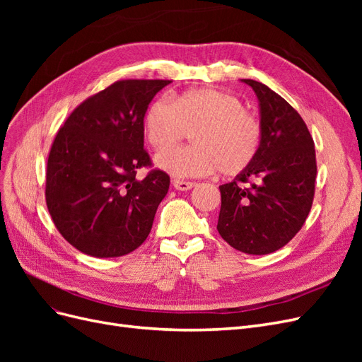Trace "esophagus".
I'll return each mask as SVG.
<instances>
[{"mask_svg":"<svg viewBox=\"0 0 362 362\" xmlns=\"http://www.w3.org/2000/svg\"><path fill=\"white\" fill-rule=\"evenodd\" d=\"M172 184H173V187L177 189V190H181V192H184V190H190L193 185H194V182H192V181H184V180H173L172 181Z\"/></svg>","mask_w":362,"mask_h":362,"instance_id":"esophagus-1","label":"esophagus"}]
</instances>
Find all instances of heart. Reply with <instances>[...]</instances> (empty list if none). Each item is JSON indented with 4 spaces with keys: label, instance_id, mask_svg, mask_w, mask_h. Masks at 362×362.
<instances>
[{
    "label": "heart",
    "instance_id": "obj_1",
    "mask_svg": "<svg viewBox=\"0 0 362 362\" xmlns=\"http://www.w3.org/2000/svg\"><path fill=\"white\" fill-rule=\"evenodd\" d=\"M145 131L157 151L192 134L194 146L157 157L158 166L175 177H204L216 170L237 177L252 166L262 141L259 119L246 112L240 98L214 89L187 90L175 103L158 98L146 110Z\"/></svg>",
    "mask_w": 362,
    "mask_h": 362
}]
</instances>
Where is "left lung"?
<instances>
[{
    "instance_id": "left-lung-1",
    "label": "left lung",
    "mask_w": 362,
    "mask_h": 362,
    "mask_svg": "<svg viewBox=\"0 0 362 362\" xmlns=\"http://www.w3.org/2000/svg\"><path fill=\"white\" fill-rule=\"evenodd\" d=\"M258 96L262 141L255 161L221 185L217 231L249 255L272 254L300 231L314 201V140L294 108L266 84L243 80Z\"/></svg>"
}]
</instances>
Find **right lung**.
Segmentation results:
<instances>
[{
    "instance_id": "add662e5",
    "label": "right lung",
    "mask_w": 362,
    "mask_h": 362,
    "mask_svg": "<svg viewBox=\"0 0 362 362\" xmlns=\"http://www.w3.org/2000/svg\"><path fill=\"white\" fill-rule=\"evenodd\" d=\"M169 80H119L83 101L64 120L47 163L45 199L68 243L96 258L122 257L151 233L169 190L166 172L144 148V117Z\"/></svg>"
}]
</instances>
